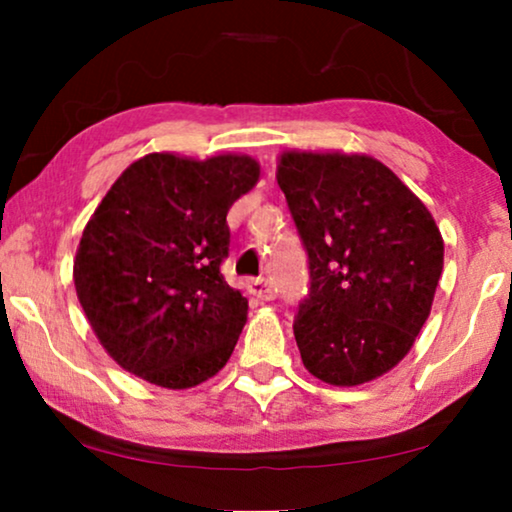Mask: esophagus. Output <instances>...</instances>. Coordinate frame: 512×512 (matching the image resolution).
Returning a JSON list of instances; mask_svg holds the SVG:
<instances>
[{
	"label": "esophagus",
	"instance_id": "34e87169",
	"mask_svg": "<svg viewBox=\"0 0 512 512\" xmlns=\"http://www.w3.org/2000/svg\"><path fill=\"white\" fill-rule=\"evenodd\" d=\"M247 291L251 293V296H256V298H261V300H272V298H275V286H272L270 279H265V277L251 279V282L247 284Z\"/></svg>",
	"mask_w": 512,
	"mask_h": 512
}]
</instances>
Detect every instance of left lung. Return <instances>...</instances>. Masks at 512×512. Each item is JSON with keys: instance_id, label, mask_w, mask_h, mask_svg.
<instances>
[{"instance_id": "8db88e82", "label": "left lung", "mask_w": 512, "mask_h": 512, "mask_svg": "<svg viewBox=\"0 0 512 512\" xmlns=\"http://www.w3.org/2000/svg\"><path fill=\"white\" fill-rule=\"evenodd\" d=\"M277 184L307 254L293 319L300 359L335 387L396 366L429 319L443 237L424 202L380 160L284 153Z\"/></svg>"}]
</instances>
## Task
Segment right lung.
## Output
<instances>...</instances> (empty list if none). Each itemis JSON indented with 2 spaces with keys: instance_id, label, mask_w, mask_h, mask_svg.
<instances>
[{
  "instance_id": "1",
  "label": "right lung",
  "mask_w": 512,
  "mask_h": 512,
  "mask_svg": "<svg viewBox=\"0 0 512 512\" xmlns=\"http://www.w3.org/2000/svg\"><path fill=\"white\" fill-rule=\"evenodd\" d=\"M258 174L247 156L149 153L109 188L83 230L74 284L118 366L165 389L226 366L249 307L221 272L226 216Z\"/></svg>"
}]
</instances>
